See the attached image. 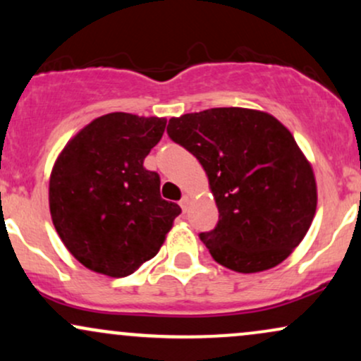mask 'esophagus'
<instances>
[{
  "label": "esophagus",
  "instance_id": "1",
  "mask_svg": "<svg viewBox=\"0 0 361 361\" xmlns=\"http://www.w3.org/2000/svg\"><path fill=\"white\" fill-rule=\"evenodd\" d=\"M190 204H192V198H190L188 195H185V197L180 200V207H181V209H183V212H186V210H188Z\"/></svg>",
  "mask_w": 361,
  "mask_h": 361
}]
</instances>
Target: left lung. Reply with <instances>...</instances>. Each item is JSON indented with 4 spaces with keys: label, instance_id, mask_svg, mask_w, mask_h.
I'll list each match as a JSON object with an SVG mask.
<instances>
[{
    "label": "left lung",
    "instance_id": "left-lung-1",
    "mask_svg": "<svg viewBox=\"0 0 361 361\" xmlns=\"http://www.w3.org/2000/svg\"><path fill=\"white\" fill-rule=\"evenodd\" d=\"M168 135L209 178L219 222L200 239L212 258L238 273L287 259L317 209L312 164L292 132L267 111L229 106L169 118Z\"/></svg>",
    "mask_w": 361,
    "mask_h": 361
}]
</instances>
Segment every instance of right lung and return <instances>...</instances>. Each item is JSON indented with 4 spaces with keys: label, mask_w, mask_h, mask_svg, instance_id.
Instances as JSON below:
<instances>
[{
    "label": "right lung",
    "mask_w": 361,
    "mask_h": 361,
    "mask_svg": "<svg viewBox=\"0 0 361 361\" xmlns=\"http://www.w3.org/2000/svg\"><path fill=\"white\" fill-rule=\"evenodd\" d=\"M166 118L114 111L91 120L57 156L49 180L52 224L88 270L127 276L154 258L181 209L161 198L144 159Z\"/></svg>",
    "instance_id": "1"
}]
</instances>
